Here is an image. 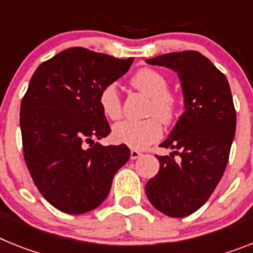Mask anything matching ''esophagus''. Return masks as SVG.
Here are the masks:
<instances>
[{"label":"esophagus","instance_id":"obj_1","mask_svg":"<svg viewBox=\"0 0 253 253\" xmlns=\"http://www.w3.org/2000/svg\"><path fill=\"white\" fill-rule=\"evenodd\" d=\"M130 157H131V159H137L139 157H141V153H140L139 150H136V149H131Z\"/></svg>","mask_w":253,"mask_h":253}]
</instances>
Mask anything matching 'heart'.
<instances>
[{
  "label": "heart",
  "mask_w": 253,
  "mask_h": 253,
  "mask_svg": "<svg viewBox=\"0 0 253 253\" xmlns=\"http://www.w3.org/2000/svg\"><path fill=\"white\" fill-rule=\"evenodd\" d=\"M137 90L150 96L149 113L157 114L145 120H125L113 127V137L117 143L126 144L135 149H144L162 135V125L175 118L179 107L177 96L169 90V81L165 74L156 69L145 68L137 72L131 80ZM99 104L105 117L118 120L122 114L120 91L114 84H107L99 95ZM160 119L158 120V118Z\"/></svg>",
  "instance_id": "obj_1"
}]
</instances>
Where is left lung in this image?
I'll list each match as a JSON object with an SVG mask.
<instances>
[{
    "instance_id": "left-lung-1",
    "label": "left lung",
    "mask_w": 253,
    "mask_h": 253,
    "mask_svg": "<svg viewBox=\"0 0 253 253\" xmlns=\"http://www.w3.org/2000/svg\"><path fill=\"white\" fill-rule=\"evenodd\" d=\"M145 61L177 73L185 108L161 144L173 152L156 156L161 167L146 182L145 193L158 211L169 217H184L209 201L228 165L237 125L230 86L198 51L169 52Z\"/></svg>"
}]
</instances>
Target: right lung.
Listing matches in <instances>:
<instances>
[{"instance_id": "right-lung-1", "label": "right lung", "mask_w": 253, "mask_h": 253, "mask_svg": "<svg viewBox=\"0 0 253 253\" xmlns=\"http://www.w3.org/2000/svg\"><path fill=\"white\" fill-rule=\"evenodd\" d=\"M132 61L72 47L32 76L20 105L24 159L40 193L55 209L80 215L99 207L130 158L125 144L104 146L94 140L110 133L99 95Z\"/></svg>"}]
</instances>
